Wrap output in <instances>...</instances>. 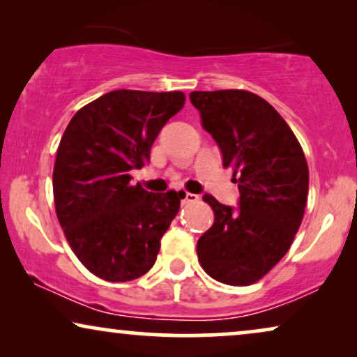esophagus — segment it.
Here are the masks:
<instances>
[{
	"instance_id": "1",
	"label": "esophagus",
	"mask_w": 357,
	"mask_h": 357,
	"mask_svg": "<svg viewBox=\"0 0 357 357\" xmlns=\"http://www.w3.org/2000/svg\"><path fill=\"white\" fill-rule=\"evenodd\" d=\"M199 201V196L197 194H192V192H184L181 194V202L183 204H194Z\"/></svg>"
}]
</instances>
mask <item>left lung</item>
Instances as JSON below:
<instances>
[{"mask_svg": "<svg viewBox=\"0 0 357 357\" xmlns=\"http://www.w3.org/2000/svg\"><path fill=\"white\" fill-rule=\"evenodd\" d=\"M189 99L240 191L238 207L204 194L215 218L197 241L199 263L218 282L250 286L282 259L301 227L308 196L305 155L281 114L253 93L192 91Z\"/></svg>", "mask_w": 357, "mask_h": 357, "instance_id": "8db88e82", "label": "left lung"}]
</instances>
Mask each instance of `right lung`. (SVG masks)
Here are the masks:
<instances>
[{
  "label": "right lung",
  "instance_id": "right-lung-1",
  "mask_svg": "<svg viewBox=\"0 0 357 357\" xmlns=\"http://www.w3.org/2000/svg\"><path fill=\"white\" fill-rule=\"evenodd\" d=\"M181 91L117 89L79 109L61 137L54 168L55 211L84 268L104 281L149 273L183 191L132 186L163 126L184 106Z\"/></svg>",
  "mask_w": 357,
  "mask_h": 357
}]
</instances>
